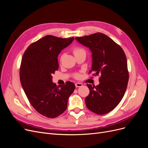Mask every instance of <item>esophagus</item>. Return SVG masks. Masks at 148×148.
Instances as JSON below:
<instances>
[{
	"label": "esophagus",
	"mask_w": 148,
	"mask_h": 148,
	"mask_svg": "<svg viewBox=\"0 0 148 148\" xmlns=\"http://www.w3.org/2000/svg\"><path fill=\"white\" fill-rule=\"evenodd\" d=\"M83 86V84L82 83H75V86L77 88H79V87H81Z\"/></svg>",
	"instance_id": "esophagus-1"
}]
</instances>
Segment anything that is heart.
<instances>
[{"mask_svg":"<svg viewBox=\"0 0 148 148\" xmlns=\"http://www.w3.org/2000/svg\"><path fill=\"white\" fill-rule=\"evenodd\" d=\"M84 52V51L83 50V49L82 48H79V47H75L74 49H73V53L74 55L76 56L77 54H78V53H80V52ZM79 75L78 73H77L75 74V77L76 78H79Z\"/></svg>","mask_w":148,"mask_h":148,"instance_id":"b5f03b06","label":"heart"}]
</instances>
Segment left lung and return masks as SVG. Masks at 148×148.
I'll list each match as a JSON object with an SVG mask.
<instances>
[{
	"instance_id": "left-lung-1",
	"label": "left lung",
	"mask_w": 148,
	"mask_h": 148,
	"mask_svg": "<svg viewBox=\"0 0 148 148\" xmlns=\"http://www.w3.org/2000/svg\"><path fill=\"white\" fill-rule=\"evenodd\" d=\"M75 39L92 53L89 72L101 75L96 86L87 84L90 92L85 98L86 107L97 114L109 113L122 99L127 87L129 76L125 53L117 43L101 33Z\"/></svg>"
}]
</instances>
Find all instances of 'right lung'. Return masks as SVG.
Instances as JSON below:
<instances>
[{
    "mask_svg": "<svg viewBox=\"0 0 148 148\" xmlns=\"http://www.w3.org/2000/svg\"><path fill=\"white\" fill-rule=\"evenodd\" d=\"M74 38L46 36L26 49L20 69L21 84L30 104L38 112L55 118L66 109L70 96L75 90L73 83L59 86L52 82V74L59 69L57 57Z\"/></svg>",
    "mask_w": 148,
    "mask_h": 148,
    "instance_id": "obj_1",
    "label": "right lung"
}]
</instances>
